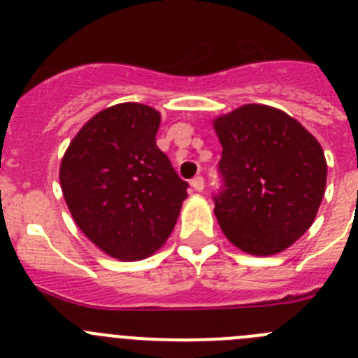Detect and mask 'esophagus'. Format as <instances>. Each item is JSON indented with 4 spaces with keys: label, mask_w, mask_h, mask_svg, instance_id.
Segmentation results:
<instances>
[{
    "label": "esophagus",
    "mask_w": 358,
    "mask_h": 358,
    "mask_svg": "<svg viewBox=\"0 0 358 358\" xmlns=\"http://www.w3.org/2000/svg\"><path fill=\"white\" fill-rule=\"evenodd\" d=\"M192 188L197 189V192H202L204 189V177L202 176H197L192 179Z\"/></svg>",
    "instance_id": "1"
}]
</instances>
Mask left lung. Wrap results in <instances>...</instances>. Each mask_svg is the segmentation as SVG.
<instances>
[{
  "instance_id": "obj_1",
  "label": "left lung",
  "mask_w": 358,
  "mask_h": 358,
  "mask_svg": "<svg viewBox=\"0 0 358 358\" xmlns=\"http://www.w3.org/2000/svg\"><path fill=\"white\" fill-rule=\"evenodd\" d=\"M213 127L222 145L218 226L249 255L285 251L321 206L328 170L321 145L292 116L260 103L231 110Z\"/></svg>"
}]
</instances>
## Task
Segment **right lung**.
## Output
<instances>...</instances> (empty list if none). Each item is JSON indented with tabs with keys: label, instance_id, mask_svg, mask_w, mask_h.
Instances as JSON below:
<instances>
[{
	"label": "right lung",
	"instance_id": "1",
	"mask_svg": "<svg viewBox=\"0 0 358 358\" xmlns=\"http://www.w3.org/2000/svg\"><path fill=\"white\" fill-rule=\"evenodd\" d=\"M159 122L143 103L107 107L62 157L59 177L73 220L118 260H141L159 249L188 197V182L156 145Z\"/></svg>",
	"mask_w": 358,
	"mask_h": 358
}]
</instances>
